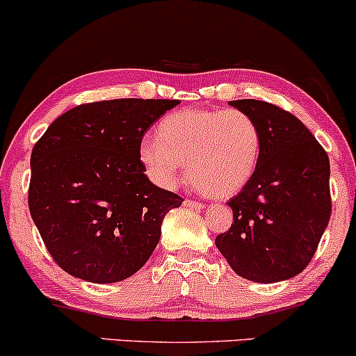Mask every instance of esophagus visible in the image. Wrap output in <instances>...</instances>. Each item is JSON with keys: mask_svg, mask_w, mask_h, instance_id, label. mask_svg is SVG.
Masks as SVG:
<instances>
[{"mask_svg": "<svg viewBox=\"0 0 356 356\" xmlns=\"http://www.w3.org/2000/svg\"><path fill=\"white\" fill-rule=\"evenodd\" d=\"M184 206H186V208H191V209H204V204H202V202L191 201V199H186Z\"/></svg>", "mask_w": 356, "mask_h": 356, "instance_id": "esophagus-1", "label": "esophagus"}]
</instances>
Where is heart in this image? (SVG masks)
<instances>
[{"mask_svg": "<svg viewBox=\"0 0 356 356\" xmlns=\"http://www.w3.org/2000/svg\"><path fill=\"white\" fill-rule=\"evenodd\" d=\"M261 152L257 121L241 109H182L159 123L157 138L145 136L138 157L162 189H174L186 163L187 179L213 197L240 193L255 174Z\"/></svg>", "mask_w": 356, "mask_h": 356, "instance_id": "1", "label": "heart"}]
</instances>
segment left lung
<instances>
[{
	"label": "left lung",
	"instance_id": "left-lung-1",
	"mask_svg": "<svg viewBox=\"0 0 356 356\" xmlns=\"http://www.w3.org/2000/svg\"><path fill=\"white\" fill-rule=\"evenodd\" d=\"M257 121L255 174L228 202L233 225L216 247L243 279L272 284L309 265L331 216L330 159L292 113L257 99L229 101Z\"/></svg>",
	"mask_w": 356,
	"mask_h": 356
}]
</instances>
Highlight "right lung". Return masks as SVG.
Here are the masks:
<instances>
[{"mask_svg": "<svg viewBox=\"0 0 356 356\" xmlns=\"http://www.w3.org/2000/svg\"><path fill=\"white\" fill-rule=\"evenodd\" d=\"M177 99H111L76 106L32 150L29 208L56 264L96 284L128 279L150 259L181 196L148 181L143 135Z\"/></svg>", "mask_w": 356, "mask_h": 356, "instance_id": "add662e5", "label": "right lung"}]
</instances>
